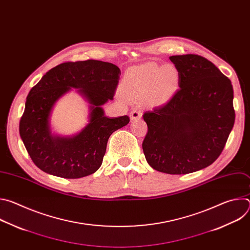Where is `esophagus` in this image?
<instances>
[{
  "label": "esophagus",
  "mask_w": 250,
  "mask_h": 250,
  "mask_svg": "<svg viewBox=\"0 0 250 250\" xmlns=\"http://www.w3.org/2000/svg\"><path fill=\"white\" fill-rule=\"evenodd\" d=\"M129 116H130V119H131L132 121H133V120H138V119H140L141 116H142L141 109H139V108L133 109V110L130 112Z\"/></svg>",
  "instance_id": "1"
}]
</instances>
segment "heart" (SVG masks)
<instances>
[{"mask_svg": "<svg viewBox=\"0 0 250 250\" xmlns=\"http://www.w3.org/2000/svg\"><path fill=\"white\" fill-rule=\"evenodd\" d=\"M179 82V72L175 66H159L148 62L129 70L122 87L123 94L129 99H142L151 91L157 97L170 95Z\"/></svg>", "mask_w": 250, "mask_h": 250, "instance_id": "1", "label": "heart"}]
</instances>
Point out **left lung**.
<instances>
[{"label": "left lung", "instance_id": "obj_1", "mask_svg": "<svg viewBox=\"0 0 250 250\" xmlns=\"http://www.w3.org/2000/svg\"><path fill=\"white\" fill-rule=\"evenodd\" d=\"M179 89L164 104L144 114L142 149L148 164L167 174L204 169L221 155L233 127V89L215 64L197 54L169 57Z\"/></svg>", "mask_w": 250, "mask_h": 250}]
</instances>
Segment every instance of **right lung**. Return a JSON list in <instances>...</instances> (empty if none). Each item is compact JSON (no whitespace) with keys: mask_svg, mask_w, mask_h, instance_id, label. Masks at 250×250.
Listing matches in <instances>:
<instances>
[{"mask_svg":"<svg viewBox=\"0 0 250 250\" xmlns=\"http://www.w3.org/2000/svg\"><path fill=\"white\" fill-rule=\"evenodd\" d=\"M120 74V68L110 62H64L50 69L31 88L20 121V135L32 162L41 170L78 179L101 167L109 137L129 123L128 116L104 117L101 106L114 99ZM71 86L80 88L91 104L90 122L72 138L53 137L49 128L50 112Z\"/></svg>","mask_w":250,"mask_h":250,"instance_id":"right-lung-1","label":"right lung"}]
</instances>
